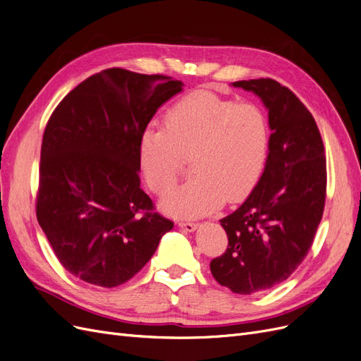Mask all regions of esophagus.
Masks as SVG:
<instances>
[{"label": "esophagus", "mask_w": 361, "mask_h": 361, "mask_svg": "<svg viewBox=\"0 0 361 361\" xmlns=\"http://www.w3.org/2000/svg\"><path fill=\"white\" fill-rule=\"evenodd\" d=\"M178 224L180 228H183V231L187 232H194L195 228L199 227V223H192V221H179Z\"/></svg>", "instance_id": "obj_1"}]
</instances>
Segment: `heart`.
<instances>
[{"instance_id":"b5f03b06","label":"heart","mask_w":361,"mask_h":361,"mask_svg":"<svg viewBox=\"0 0 361 361\" xmlns=\"http://www.w3.org/2000/svg\"><path fill=\"white\" fill-rule=\"evenodd\" d=\"M268 149L269 123L260 106L197 90L169 108L162 128L141 133L138 161L149 188L166 194L183 158H190L192 176L166 195L161 207L174 216H200L253 188Z\"/></svg>"}]
</instances>
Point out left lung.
<instances>
[{
	"label": "left lung",
	"mask_w": 361,
	"mask_h": 361,
	"mask_svg": "<svg viewBox=\"0 0 361 361\" xmlns=\"http://www.w3.org/2000/svg\"><path fill=\"white\" fill-rule=\"evenodd\" d=\"M232 85L260 97L272 133L255 190L220 220L228 245L211 272L221 286L251 295L285 281L307 256L324 214L326 162L313 116L288 87L271 78Z\"/></svg>",
	"instance_id": "left-lung-1"
}]
</instances>
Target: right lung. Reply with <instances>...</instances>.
<instances>
[{
    "label": "right lung",
    "mask_w": 361,
    "mask_h": 361,
    "mask_svg": "<svg viewBox=\"0 0 361 361\" xmlns=\"http://www.w3.org/2000/svg\"><path fill=\"white\" fill-rule=\"evenodd\" d=\"M164 75L113 68L64 96L43 133L37 221L60 264L102 288L133 279L173 221L140 188V135L182 92Z\"/></svg>",
    "instance_id": "right-lung-1"
}]
</instances>
